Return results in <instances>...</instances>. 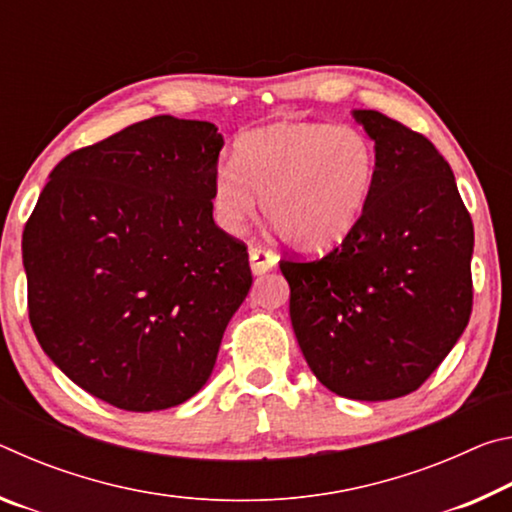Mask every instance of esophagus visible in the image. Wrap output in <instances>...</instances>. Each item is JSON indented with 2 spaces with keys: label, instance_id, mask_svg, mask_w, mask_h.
I'll list each match as a JSON object with an SVG mask.
<instances>
[{
  "label": "esophagus",
  "instance_id": "esophagus-1",
  "mask_svg": "<svg viewBox=\"0 0 512 512\" xmlns=\"http://www.w3.org/2000/svg\"><path fill=\"white\" fill-rule=\"evenodd\" d=\"M248 257H250V268H253L255 275H264L277 264V255L273 253V250H266V248H259V246L250 248Z\"/></svg>",
  "mask_w": 512,
  "mask_h": 512
}]
</instances>
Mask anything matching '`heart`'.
Segmentation results:
<instances>
[{"label":"heart","mask_w":512,"mask_h":512,"mask_svg":"<svg viewBox=\"0 0 512 512\" xmlns=\"http://www.w3.org/2000/svg\"><path fill=\"white\" fill-rule=\"evenodd\" d=\"M379 158L366 135L336 124H275L241 135L232 164L214 171L212 216L241 235L262 198L266 221L302 253L350 235L375 192Z\"/></svg>","instance_id":"heart-1"}]
</instances>
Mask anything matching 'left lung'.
Listing matches in <instances>:
<instances>
[{"mask_svg": "<svg viewBox=\"0 0 512 512\" xmlns=\"http://www.w3.org/2000/svg\"><path fill=\"white\" fill-rule=\"evenodd\" d=\"M375 142V192L339 248L282 259L302 354L329 391L395 400L427 381L472 314L470 212L427 137L377 110H352Z\"/></svg>", "mask_w": 512, "mask_h": 512, "instance_id": "obj_1", "label": "left lung"}]
</instances>
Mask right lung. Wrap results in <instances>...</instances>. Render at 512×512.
Returning a JSON list of instances; mask_svg holds the SVG:
<instances>
[{"instance_id": "add662e5", "label": "right lung", "mask_w": 512, "mask_h": 512, "mask_svg": "<svg viewBox=\"0 0 512 512\" xmlns=\"http://www.w3.org/2000/svg\"><path fill=\"white\" fill-rule=\"evenodd\" d=\"M221 149L210 121H137L60 160L24 228L40 348L117 409L201 391L253 284L246 246L212 216Z\"/></svg>"}]
</instances>
